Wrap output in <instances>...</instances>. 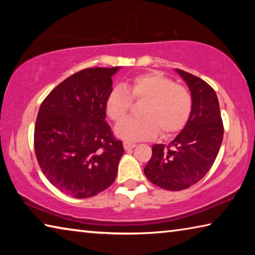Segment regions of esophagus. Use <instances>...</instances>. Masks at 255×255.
I'll list each match as a JSON object with an SVG mask.
<instances>
[{"instance_id": "obj_1", "label": "esophagus", "mask_w": 255, "mask_h": 255, "mask_svg": "<svg viewBox=\"0 0 255 255\" xmlns=\"http://www.w3.org/2000/svg\"><path fill=\"white\" fill-rule=\"evenodd\" d=\"M135 146H136V144H133V143H128V141H124V148L126 150L131 149V148L135 147Z\"/></svg>"}]
</instances>
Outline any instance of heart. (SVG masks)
I'll return each instance as SVG.
<instances>
[{"instance_id": "1", "label": "heart", "mask_w": 255, "mask_h": 255, "mask_svg": "<svg viewBox=\"0 0 255 255\" xmlns=\"http://www.w3.org/2000/svg\"><path fill=\"white\" fill-rule=\"evenodd\" d=\"M131 98L145 99L140 109L144 117L126 118L115 127L116 136L127 141L148 139L158 131L164 137L173 135L184 127L191 115V94L158 71L137 74L124 86L112 89L106 100L108 117L114 122L123 119L131 106Z\"/></svg>"}]
</instances>
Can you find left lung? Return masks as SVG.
Segmentation results:
<instances>
[{
  "instance_id": "8db88e82",
  "label": "left lung",
  "mask_w": 255,
  "mask_h": 255,
  "mask_svg": "<svg viewBox=\"0 0 255 255\" xmlns=\"http://www.w3.org/2000/svg\"><path fill=\"white\" fill-rule=\"evenodd\" d=\"M187 83L192 110L187 124L169 146L155 144L144 167L150 182L180 191L196 184L213 166L224 135L219 102L214 89L199 77L175 70Z\"/></svg>"
}]
</instances>
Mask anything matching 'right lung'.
<instances>
[{
	"mask_svg": "<svg viewBox=\"0 0 255 255\" xmlns=\"http://www.w3.org/2000/svg\"><path fill=\"white\" fill-rule=\"evenodd\" d=\"M120 66L77 72L41 103L34 152L42 173L65 195L90 198L109 188L124 154L106 122V100Z\"/></svg>",
	"mask_w": 255,
	"mask_h": 255,
	"instance_id": "1",
	"label": "right lung"
}]
</instances>
